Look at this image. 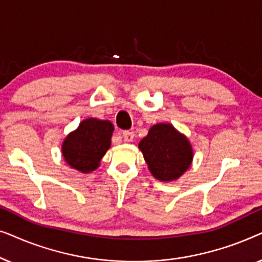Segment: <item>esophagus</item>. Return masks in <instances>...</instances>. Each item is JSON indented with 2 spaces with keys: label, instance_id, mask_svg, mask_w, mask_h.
Listing matches in <instances>:
<instances>
[{
  "label": "esophagus",
  "instance_id": "34e87169",
  "mask_svg": "<svg viewBox=\"0 0 262 262\" xmlns=\"http://www.w3.org/2000/svg\"><path fill=\"white\" fill-rule=\"evenodd\" d=\"M123 138H124L125 142H132V141H134V138H135L134 132L124 131L123 132Z\"/></svg>",
  "mask_w": 262,
  "mask_h": 262
}]
</instances>
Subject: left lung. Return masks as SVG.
Wrapping results in <instances>:
<instances>
[{
    "label": "left lung",
    "mask_w": 262,
    "mask_h": 262,
    "mask_svg": "<svg viewBox=\"0 0 262 262\" xmlns=\"http://www.w3.org/2000/svg\"><path fill=\"white\" fill-rule=\"evenodd\" d=\"M138 148L152 177L160 181L178 180L191 166L193 149L185 135L171 124H156Z\"/></svg>",
    "instance_id": "8db88e82"
}]
</instances>
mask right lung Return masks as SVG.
Returning a JSON list of instances; mask_svg holds the SVG:
<instances>
[{
	"instance_id": "obj_1",
	"label": "right lung",
	"mask_w": 262,
	"mask_h": 262,
	"mask_svg": "<svg viewBox=\"0 0 262 262\" xmlns=\"http://www.w3.org/2000/svg\"><path fill=\"white\" fill-rule=\"evenodd\" d=\"M114 127L108 120L88 118L70 132L62 144L66 162L81 173H91L100 166V161L111 146Z\"/></svg>"
}]
</instances>
